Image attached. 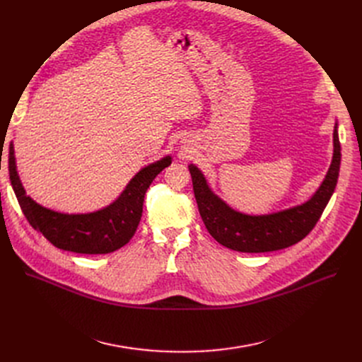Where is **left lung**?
Instances as JSON below:
<instances>
[{
    "label": "left lung",
    "mask_w": 362,
    "mask_h": 362,
    "mask_svg": "<svg viewBox=\"0 0 362 362\" xmlns=\"http://www.w3.org/2000/svg\"><path fill=\"white\" fill-rule=\"evenodd\" d=\"M340 159L336 122L332 163L317 192L300 204L264 215H249L233 209L227 202L214 193L208 180L196 165L190 163L188 169L193 178L199 212L209 234L219 245L228 249L245 253H264L293 246L311 233L334 193Z\"/></svg>",
    "instance_id": "obj_1"
}]
</instances>
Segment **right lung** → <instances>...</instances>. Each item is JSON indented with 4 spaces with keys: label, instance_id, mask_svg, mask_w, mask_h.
I'll return each instance as SVG.
<instances>
[{
    "label": "right lung",
    "instance_id": "1",
    "mask_svg": "<svg viewBox=\"0 0 362 362\" xmlns=\"http://www.w3.org/2000/svg\"><path fill=\"white\" fill-rule=\"evenodd\" d=\"M170 163L172 158L168 154L141 168L124 192L105 208L87 214H64L44 208L26 194L17 172L13 143L8 148L10 182L32 228L41 233L56 247L83 255L112 253L129 242L143 215L147 188Z\"/></svg>",
    "mask_w": 362,
    "mask_h": 362
}]
</instances>
